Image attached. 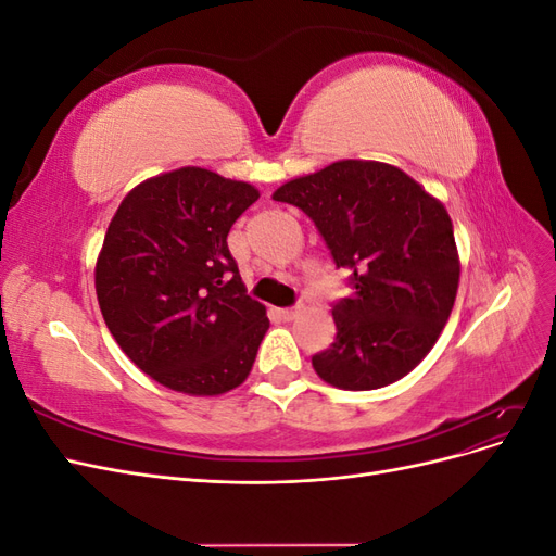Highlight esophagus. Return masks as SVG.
<instances>
[{
	"mask_svg": "<svg viewBox=\"0 0 556 556\" xmlns=\"http://www.w3.org/2000/svg\"><path fill=\"white\" fill-rule=\"evenodd\" d=\"M276 315L282 319V323H290L299 315V308H276Z\"/></svg>",
	"mask_w": 556,
	"mask_h": 556,
	"instance_id": "34e87169",
	"label": "esophagus"
}]
</instances>
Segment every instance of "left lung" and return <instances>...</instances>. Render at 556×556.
Returning a JSON list of instances; mask_svg holds the SVG:
<instances>
[{
    "label": "left lung",
    "instance_id": "1",
    "mask_svg": "<svg viewBox=\"0 0 556 556\" xmlns=\"http://www.w3.org/2000/svg\"><path fill=\"white\" fill-rule=\"evenodd\" d=\"M323 233L352 294L333 306L336 341L315 374L350 392L378 390L422 362L452 313L459 252L441 199L399 166L339 160L274 192Z\"/></svg>",
    "mask_w": 556,
    "mask_h": 556
}]
</instances>
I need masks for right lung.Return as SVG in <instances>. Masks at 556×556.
Instances as JSON below:
<instances>
[{
	"instance_id": "1",
	"label": "right lung",
	"mask_w": 556,
	"mask_h": 556,
	"mask_svg": "<svg viewBox=\"0 0 556 556\" xmlns=\"http://www.w3.org/2000/svg\"><path fill=\"white\" fill-rule=\"evenodd\" d=\"M260 190L201 166L146 178L117 206L94 266L115 343L146 376L190 396L239 387L268 329L227 233Z\"/></svg>"
}]
</instances>
